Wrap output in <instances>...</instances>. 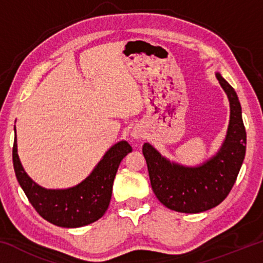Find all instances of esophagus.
I'll use <instances>...</instances> for the list:
<instances>
[{
	"mask_svg": "<svg viewBox=\"0 0 263 263\" xmlns=\"http://www.w3.org/2000/svg\"><path fill=\"white\" fill-rule=\"evenodd\" d=\"M131 136L135 138V139H140V138L144 137V132H142L140 128H133L131 132Z\"/></svg>",
	"mask_w": 263,
	"mask_h": 263,
	"instance_id": "obj_1",
	"label": "esophagus"
}]
</instances>
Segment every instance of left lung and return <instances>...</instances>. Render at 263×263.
<instances>
[{"label":"left lung","instance_id":"1","mask_svg":"<svg viewBox=\"0 0 263 263\" xmlns=\"http://www.w3.org/2000/svg\"><path fill=\"white\" fill-rule=\"evenodd\" d=\"M230 102V122L218 152L198 166L171 161L148 142L142 146L155 196L164 206L177 212L199 213L224 201L234 184L246 153L241 105L231 84L216 73Z\"/></svg>","mask_w":263,"mask_h":263}]
</instances>
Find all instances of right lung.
Instances as JSON below:
<instances>
[{"label":"right lung","instance_id":"right-lung-1","mask_svg":"<svg viewBox=\"0 0 263 263\" xmlns=\"http://www.w3.org/2000/svg\"><path fill=\"white\" fill-rule=\"evenodd\" d=\"M12 147V162L20 185L39 215L60 228L75 229L91 224L104 215L110 204L112 184L122 160L132 147L121 140L106 151L92 172L79 184L67 189H46L26 174L17 153V136Z\"/></svg>","mask_w":263,"mask_h":263}]
</instances>
